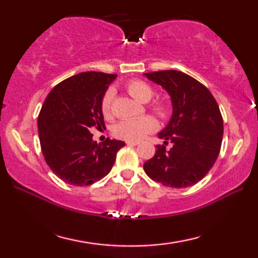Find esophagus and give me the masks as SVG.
<instances>
[{
	"label": "esophagus",
	"mask_w": 258,
	"mask_h": 258,
	"mask_svg": "<svg viewBox=\"0 0 258 258\" xmlns=\"http://www.w3.org/2000/svg\"><path fill=\"white\" fill-rule=\"evenodd\" d=\"M126 143H127V146H138L139 145V142L138 141H127V142H126Z\"/></svg>",
	"instance_id": "esophagus-1"
}]
</instances>
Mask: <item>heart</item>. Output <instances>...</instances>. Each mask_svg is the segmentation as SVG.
<instances>
[{"mask_svg":"<svg viewBox=\"0 0 258 258\" xmlns=\"http://www.w3.org/2000/svg\"><path fill=\"white\" fill-rule=\"evenodd\" d=\"M126 90L140 102H148L154 97V89L141 80H133L126 84ZM112 99L113 91L109 89L104 93L101 102V110L104 117H110L112 115ZM157 115L161 118H167L171 113V104L166 101H159L151 107ZM158 127L157 120L151 116H145L141 118L124 119L116 124L113 127V134L117 138L126 140V141H140L147 134H149Z\"/></svg>","mask_w":258,"mask_h":258,"instance_id":"b5f03b06","label":"heart"}]
</instances>
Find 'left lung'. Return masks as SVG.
I'll return each mask as SVG.
<instances>
[{
    "label": "left lung",
    "mask_w": 258,
    "mask_h": 258,
    "mask_svg": "<svg viewBox=\"0 0 258 258\" xmlns=\"http://www.w3.org/2000/svg\"><path fill=\"white\" fill-rule=\"evenodd\" d=\"M145 76L169 94L173 112L158 133L165 140L143 168L151 180L171 187H186L211 171L220 154L223 118L206 86L177 71L147 73ZM168 142L171 150H166Z\"/></svg>",
    "instance_id": "1"
}]
</instances>
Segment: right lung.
Returning <instances> with one entry per match:
<instances>
[{
	"label": "right lung",
	"instance_id": "right-lung-1",
	"mask_svg": "<svg viewBox=\"0 0 258 258\" xmlns=\"http://www.w3.org/2000/svg\"><path fill=\"white\" fill-rule=\"evenodd\" d=\"M116 74L86 72L55 85L38 115L37 128L46 164L72 185H90L111 171L125 142L93 141L91 128L104 127L102 98Z\"/></svg>",
	"mask_w": 258,
	"mask_h": 258
}]
</instances>
